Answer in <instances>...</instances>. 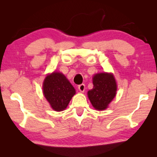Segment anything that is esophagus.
Masks as SVG:
<instances>
[{
	"mask_svg": "<svg viewBox=\"0 0 157 157\" xmlns=\"http://www.w3.org/2000/svg\"><path fill=\"white\" fill-rule=\"evenodd\" d=\"M78 89L81 92H84V90H85V85L84 84H82L80 85H79V86H78Z\"/></svg>",
	"mask_w": 157,
	"mask_h": 157,
	"instance_id": "obj_1",
	"label": "esophagus"
}]
</instances>
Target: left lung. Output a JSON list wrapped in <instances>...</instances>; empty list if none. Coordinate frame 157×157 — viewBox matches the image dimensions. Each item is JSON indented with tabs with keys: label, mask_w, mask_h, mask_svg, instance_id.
Returning <instances> with one entry per match:
<instances>
[{
	"label": "left lung",
	"mask_w": 157,
	"mask_h": 157,
	"mask_svg": "<svg viewBox=\"0 0 157 157\" xmlns=\"http://www.w3.org/2000/svg\"><path fill=\"white\" fill-rule=\"evenodd\" d=\"M93 89L88 91V96L95 109L104 110L116 96L117 86L111 73H98L93 78Z\"/></svg>",
	"instance_id": "8db88e82"
}]
</instances>
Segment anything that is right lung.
<instances>
[{
	"instance_id": "obj_1",
	"label": "right lung",
	"mask_w": 157,
	"mask_h": 157,
	"mask_svg": "<svg viewBox=\"0 0 157 157\" xmlns=\"http://www.w3.org/2000/svg\"><path fill=\"white\" fill-rule=\"evenodd\" d=\"M43 92L55 111H61L67 107L75 90L66 77L61 73H52L44 79Z\"/></svg>"
}]
</instances>
